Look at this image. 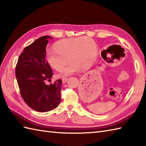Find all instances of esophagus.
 <instances>
[{"instance_id": "34e87169", "label": "esophagus", "mask_w": 146, "mask_h": 146, "mask_svg": "<svg viewBox=\"0 0 146 146\" xmlns=\"http://www.w3.org/2000/svg\"><path fill=\"white\" fill-rule=\"evenodd\" d=\"M67 80H68V78H62V82H63V83H66V82H67Z\"/></svg>"}]
</instances>
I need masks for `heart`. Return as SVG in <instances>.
Segmentation results:
<instances>
[{"instance_id":"b5f03b06","label":"heart","mask_w":146,"mask_h":146,"mask_svg":"<svg viewBox=\"0 0 146 146\" xmlns=\"http://www.w3.org/2000/svg\"><path fill=\"white\" fill-rule=\"evenodd\" d=\"M54 49L46 51V58L49 65L58 71L61 76H66L78 71L82 67L88 68L97 53V46L94 39L87 36L60 40L54 45ZM68 59H67V58Z\"/></svg>"}]
</instances>
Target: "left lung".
<instances>
[{"mask_svg":"<svg viewBox=\"0 0 146 146\" xmlns=\"http://www.w3.org/2000/svg\"><path fill=\"white\" fill-rule=\"evenodd\" d=\"M104 51L102 52V58H103L104 60H106V56H105V54H104Z\"/></svg>","mask_w":146,"mask_h":146,"instance_id":"obj_1","label":"left lung"}]
</instances>
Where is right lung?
Wrapping results in <instances>:
<instances>
[{"instance_id":"1","label":"right lung","mask_w":146,"mask_h":146,"mask_svg":"<svg viewBox=\"0 0 146 146\" xmlns=\"http://www.w3.org/2000/svg\"><path fill=\"white\" fill-rule=\"evenodd\" d=\"M52 37L42 36L24 49L18 58L15 76L21 97L32 109L46 112L57 107L61 101V80L54 83L53 73L46 60V46Z\"/></svg>"}]
</instances>
